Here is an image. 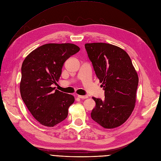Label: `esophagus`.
Here are the masks:
<instances>
[{"mask_svg": "<svg viewBox=\"0 0 161 161\" xmlns=\"http://www.w3.org/2000/svg\"><path fill=\"white\" fill-rule=\"evenodd\" d=\"M77 97H78L79 98L82 99H85L88 98L87 96H80V95H78V96H77Z\"/></svg>", "mask_w": 161, "mask_h": 161, "instance_id": "34e87169", "label": "esophagus"}]
</instances>
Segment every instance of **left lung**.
I'll use <instances>...</instances> for the list:
<instances>
[{
  "label": "left lung",
  "instance_id": "obj_1",
  "mask_svg": "<svg viewBox=\"0 0 161 161\" xmlns=\"http://www.w3.org/2000/svg\"><path fill=\"white\" fill-rule=\"evenodd\" d=\"M85 47L95 72L105 90V99L93 97L92 119L105 129L121 125L135 108L137 73L128 53L110 44L87 43Z\"/></svg>",
  "mask_w": 161,
  "mask_h": 161
}]
</instances>
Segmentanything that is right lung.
Returning <instances> with one entry per match:
<instances>
[{
	"label": "right lung",
	"instance_id": "right-lung-1",
	"mask_svg": "<svg viewBox=\"0 0 161 161\" xmlns=\"http://www.w3.org/2000/svg\"><path fill=\"white\" fill-rule=\"evenodd\" d=\"M70 43L46 44L33 50L22 65L21 97L41 125L53 127L64 121L74 101L72 95L55 90L64 62L80 51Z\"/></svg>",
	"mask_w": 161,
	"mask_h": 161
}]
</instances>
